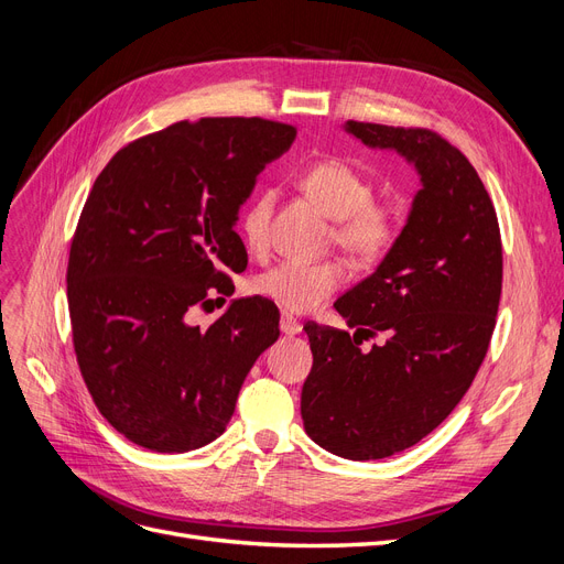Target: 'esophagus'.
I'll list each match as a JSON object with an SVG mask.
<instances>
[{
  "label": "esophagus",
  "instance_id": "obj_1",
  "mask_svg": "<svg viewBox=\"0 0 564 564\" xmlns=\"http://www.w3.org/2000/svg\"><path fill=\"white\" fill-rule=\"evenodd\" d=\"M301 324L291 317V315H286V313H282V317H280V332L284 334V336H296V334H301Z\"/></svg>",
  "mask_w": 564,
  "mask_h": 564
}]
</instances>
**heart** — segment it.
<instances>
[{
    "label": "heart",
    "instance_id": "obj_1",
    "mask_svg": "<svg viewBox=\"0 0 564 564\" xmlns=\"http://www.w3.org/2000/svg\"><path fill=\"white\" fill-rule=\"evenodd\" d=\"M301 188L313 198L326 217L336 221V242L349 257L368 263L380 259L397 238L392 212L373 203V182L361 170L340 159H326L310 165L301 177ZM273 209V193L263 191L249 205L242 219L249 249L261 251L268 242V217ZM347 273L338 261H282L263 270L251 289L284 313L307 315L332 299Z\"/></svg>",
    "mask_w": 564,
    "mask_h": 564
}]
</instances>
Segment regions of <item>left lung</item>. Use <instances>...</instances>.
I'll return each instance as SVG.
<instances>
[{
    "label": "left lung",
    "instance_id": "8db88e82",
    "mask_svg": "<svg viewBox=\"0 0 564 564\" xmlns=\"http://www.w3.org/2000/svg\"><path fill=\"white\" fill-rule=\"evenodd\" d=\"M368 149L397 151L420 188L371 275L336 301L355 336L307 324L305 434L345 459H382L432 434L467 394L488 352L501 296L492 200L464 153L422 128L347 121ZM380 333L371 350L360 343Z\"/></svg>",
    "mask_w": 564,
    "mask_h": 564
}]
</instances>
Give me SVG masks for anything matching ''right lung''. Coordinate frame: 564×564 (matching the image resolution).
<instances>
[{
    "instance_id": "add662e5",
    "label": "right lung",
    "mask_w": 564,
    "mask_h": 564,
    "mask_svg": "<svg viewBox=\"0 0 564 564\" xmlns=\"http://www.w3.org/2000/svg\"><path fill=\"white\" fill-rule=\"evenodd\" d=\"M294 138L263 119L180 121L123 147L90 188L67 265L74 352L97 411L142 448L188 453L221 436L280 338L265 299H232L207 328L191 315L236 291L240 207Z\"/></svg>"
}]
</instances>
